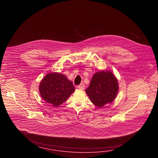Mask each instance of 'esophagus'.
<instances>
[{"label": "esophagus", "instance_id": "1", "mask_svg": "<svg viewBox=\"0 0 158 158\" xmlns=\"http://www.w3.org/2000/svg\"><path fill=\"white\" fill-rule=\"evenodd\" d=\"M85 85L83 84V83H81V85H79V86H78V89H80V90H83L84 89H85Z\"/></svg>", "mask_w": 158, "mask_h": 158}]
</instances>
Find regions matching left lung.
Wrapping results in <instances>:
<instances>
[{"mask_svg": "<svg viewBox=\"0 0 158 158\" xmlns=\"http://www.w3.org/2000/svg\"><path fill=\"white\" fill-rule=\"evenodd\" d=\"M118 90L115 75L110 71H102L94 74L86 93L93 104L101 108L115 100Z\"/></svg>", "mask_w": 158, "mask_h": 158, "instance_id": "left-lung-1", "label": "left lung"}]
</instances>
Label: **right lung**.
<instances>
[{
  "label": "right lung",
  "mask_w": 158,
  "mask_h": 158,
  "mask_svg": "<svg viewBox=\"0 0 158 158\" xmlns=\"http://www.w3.org/2000/svg\"><path fill=\"white\" fill-rule=\"evenodd\" d=\"M39 90L44 100L54 106H58L67 100L75 89L72 81L64 75L53 72L44 77Z\"/></svg>",
  "instance_id": "add662e5"
}]
</instances>
